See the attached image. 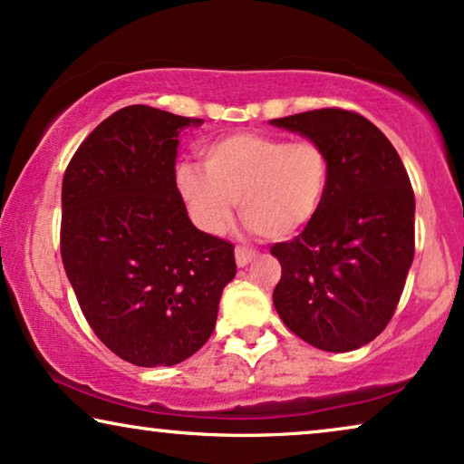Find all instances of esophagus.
<instances>
[{
    "mask_svg": "<svg viewBox=\"0 0 464 464\" xmlns=\"http://www.w3.org/2000/svg\"><path fill=\"white\" fill-rule=\"evenodd\" d=\"M234 256H237V266L238 268H245V266L251 264V259L257 256L253 249H246V246H237V251H234Z\"/></svg>",
    "mask_w": 464,
    "mask_h": 464,
    "instance_id": "obj_1",
    "label": "esophagus"
}]
</instances>
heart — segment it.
Instances as JSON below:
<instances>
[{"label": "heart", "mask_w": 464, "mask_h": 464, "mask_svg": "<svg viewBox=\"0 0 464 464\" xmlns=\"http://www.w3.org/2000/svg\"><path fill=\"white\" fill-rule=\"evenodd\" d=\"M205 170L183 162L177 192L194 224L208 234L230 226L234 207L266 238H287L319 215L329 188V158L314 141L232 132L200 151Z\"/></svg>", "instance_id": "b5f03b06"}]
</instances>
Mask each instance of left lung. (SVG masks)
<instances>
[{"instance_id":"8db88e82","label":"left lung","mask_w":464,"mask_h":464,"mask_svg":"<svg viewBox=\"0 0 464 464\" xmlns=\"http://www.w3.org/2000/svg\"><path fill=\"white\" fill-rule=\"evenodd\" d=\"M329 158L321 211L270 253L283 275L272 302L285 325L327 353H348L389 325L414 259V192L384 132L354 111L314 110L270 120Z\"/></svg>"}]
</instances>
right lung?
<instances>
[{"mask_svg": "<svg viewBox=\"0 0 464 464\" xmlns=\"http://www.w3.org/2000/svg\"><path fill=\"white\" fill-rule=\"evenodd\" d=\"M200 120L129 105L63 177L61 257L97 338L139 367L181 363L211 338L234 246L200 232L175 183L179 137Z\"/></svg>", "mask_w": 464, "mask_h": 464, "instance_id": "add662e5", "label": "right lung"}]
</instances>
